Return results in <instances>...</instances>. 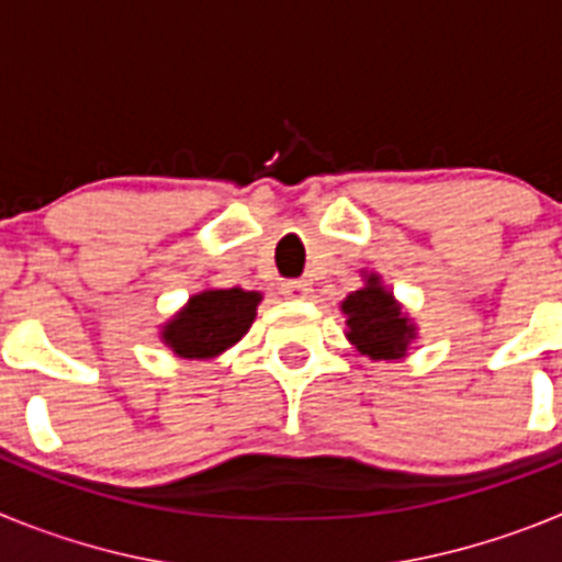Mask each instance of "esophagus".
<instances>
[{
    "label": "esophagus",
    "mask_w": 562,
    "mask_h": 562,
    "mask_svg": "<svg viewBox=\"0 0 562 562\" xmlns=\"http://www.w3.org/2000/svg\"><path fill=\"white\" fill-rule=\"evenodd\" d=\"M281 292H284L290 301H306L312 292V284L304 281V278H301V281H284V284H281Z\"/></svg>",
    "instance_id": "1"
}]
</instances>
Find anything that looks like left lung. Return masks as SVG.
Wrapping results in <instances>:
<instances>
[{
  "label": "left lung",
  "mask_w": 562,
  "mask_h": 562,
  "mask_svg": "<svg viewBox=\"0 0 562 562\" xmlns=\"http://www.w3.org/2000/svg\"><path fill=\"white\" fill-rule=\"evenodd\" d=\"M346 315V337L360 355L371 360H400L408 355L416 337V326L402 312L396 297L382 286L380 276H366V286L351 292L340 304Z\"/></svg>",
  "instance_id": "obj_1"
}]
</instances>
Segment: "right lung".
I'll return each mask as SVG.
<instances>
[{"instance_id": "obj_1", "label": "right lung", "mask_w": 562, "mask_h": 562, "mask_svg": "<svg viewBox=\"0 0 562 562\" xmlns=\"http://www.w3.org/2000/svg\"><path fill=\"white\" fill-rule=\"evenodd\" d=\"M261 292L202 290L188 297L177 315L162 326L160 337L168 349L186 360H211L236 346L256 321Z\"/></svg>"}]
</instances>
